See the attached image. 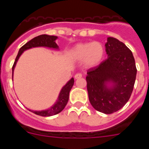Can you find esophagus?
Wrapping results in <instances>:
<instances>
[{
  "label": "esophagus",
  "instance_id": "esophagus-1",
  "mask_svg": "<svg viewBox=\"0 0 149 149\" xmlns=\"http://www.w3.org/2000/svg\"><path fill=\"white\" fill-rule=\"evenodd\" d=\"M81 77H82V74L81 73H77L74 75V78L75 79H79V78H81Z\"/></svg>",
  "mask_w": 149,
  "mask_h": 149
}]
</instances>
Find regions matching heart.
<instances>
[{"instance_id": "obj_1", "label": "heart", "mask_w": 149, "mask_h": 149, "mask_svg": "<svg viewBox=\"0 0 149 149\" xmlns=\"http://www.w3.org/2000/svg\"><path fill=\"white\" fill-rule=\"evenodd\" d=\"M70 54L74 60H83L86 66L94 67L103 60L104 48L97 42L78 43L71 50Z\"/></svg>"}]
</instances>
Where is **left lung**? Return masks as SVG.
Wrapping results in <instances>:
<instances>
[{"label": "left lung", "mask_w": 149, "mask_h": 149, "mask_svg": "<svg viewBox=\"0 0 149 149\" xmlns=\"http://www.w3.org/2000/svg\"><path fill=\"white\" fill-rule=\"evenodd\" d=\"M107 58L87 71L89 99L96 110L113 113L125 106L132 94L136 68L131 51L113 37L105 44ZM108 82L114 84L107 87Z\"/></svg>", "instance_id": "1"}]
</instances>
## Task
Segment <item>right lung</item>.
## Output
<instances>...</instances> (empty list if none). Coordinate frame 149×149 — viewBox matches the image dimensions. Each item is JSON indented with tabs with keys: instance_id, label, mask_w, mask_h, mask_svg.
Wrapping results in <instances>:
<instances>
[{
	"instance_id": "add662e5",
	"label": "right lung",
	"mask_w": 149,
	"mask_h": 149,
	"mask_svg": "<svg viewBox=\"0 0 149 149\" xmlns=\"http://www.w3.org/2000/svg\"><path fill=\"white\" fill-rule=\"evenodd\" d=\"M57 39L56 36H49L46 35V34H43V35L38 36L36 37L33 38L29 42H27L25 45H24L22 48L19 49L18 55H17L16 58H15L14 64L13 65V70L15 68L16 63L18 61L19 56L22 55L24 51L25 50L30 49L31 48H34V47H48V48H58V45L55 42V40ZM74 78H72L70 81H68L65 86H63L62 90L60 91V93L59 95L58 99L54 106H52L51 108L45 110H42V111H34V110H29L33 113L36 114V115L42 116H51L56 115V114L59 113L63 109L65 108V105L67 104L68 101V98H69V92H70L71 89L72 88L74 85Z\"/></svg>"
}]
</instances>
